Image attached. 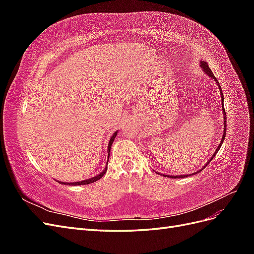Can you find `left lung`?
I'll list each match as a JSON object with an SVG mask.
<instances>
[{"label":"left lung","instance_id":"1","mask_svg":"<svg viewBox=\"0 0 254 254\" xmlns=\"http://www.w3.org/2000/svg\"><path fill=\"white\" fill-rule=\"evenodd\" d=\"M200 66L202 67V70L207 74V75H209L210 76V77H212L215 81H216V83L218 84V87H219V89H220V91H221V88H220V84H219V82H218V80L216 79V78H215V76H214V74H213V72L211 71V68L209 67V65H207V64L205 63V61H200ZM221 93H222V92H221ZM222 96V112H224V115H225V121H224V123H225V129H224V134H222V139H221V141H220V144L218 145V147H217V149H216V151H215V153H214V155H213V157L209 160V162H211V160L215 157V155H216V153H217V151L219 150V148H220V146H221V144H222V142H224V139H225V136H226V127H227V125H226V123H227V117H226V111H225V108H224V95H221ZM209 162H207L206 164H205V166L207 165V164H209ZM204 166V167H205ZM203 167V168H204ZM203 168H200V171H198V173L199 172H201L202 170H203ZM195 174H197V173H195ZM189 175H186V176H167V177H172V178H182V177H188ZM166 177V176H165Z\"/></svg>","mask_w":254,"mask_h":254}]
</instances>
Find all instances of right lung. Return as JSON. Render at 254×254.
<instances>
[{"label":"right lung","mask_w":254,"mask_h":254,"mask_svg":"<svg viewBox=\"0 0 254 254\" xmlns=\"http://www.w3.org/2000/svg\"><path fill=\"white\" fill-rule=\"evenodd\" d=\"M117 134H118V132L115 131V133L112 135V137L110 139V141H109V145H108V152L110 153V149H111V145H112V143H113V141H114V139H115V136H117ZM109 158V157H108ZM106 172H107V167L105 168V170L103 171V173H101L99 175H97L96 177H93V178H91V179H87V180H83V181H79V182H73V183H64V182H60V181H58L59 183H61V184H68V186H83V184H90V183H93V182H95V181H97L98 179H101L102 177L106 174Z\"/></svg>","instance_id":"obj_1"}]
</instances>
